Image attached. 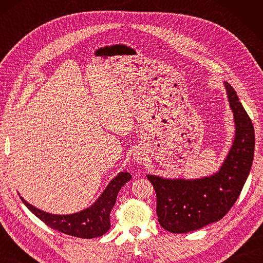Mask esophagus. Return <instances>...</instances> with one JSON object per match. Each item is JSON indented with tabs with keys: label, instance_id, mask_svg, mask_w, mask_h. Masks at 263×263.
<instances>
[{
	"label": "esophagus",
	"instance_id": "obj_1",
	"mask_svg": "<svg viewBox=\"0 0 263 263\" xmlns=\"http://www.w3.org/2000/svg\"><path fill=\"white\" fill-rule=\"evenodd\" d=\"M136 160L138 161V163L142 164L143 161H144V155L143 154H137L136 155Z\"/></svg>",
	"mask_w": 263,
	"mask_h": 263
}]
</instances>
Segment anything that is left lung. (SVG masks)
Listing matches in <instances>:
<instances>
[{
  "label": "left lung",
  "mask_w": 263,
  "mask_h": 263,
  "mask_svg": "<svg viewBox=\"0 0 263 263\" xmlns=\"http://www.w3.org/2000/svg\"><path fill=\"white\" fill-rule=\"evenodd\" d=\"M225 87L236 135L219 172L200 180L147 175L157 197L159 224L171 233H189L220 220L236 202L249 176L254 155V127L234 88L228 82Z\"/></svg>",
  "instance_id": "left-lung-1"
}]
</instances>
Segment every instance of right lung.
<instances>
[{"label": "right lung", "instance_id": "right-lung-1", "mask_svg": "<svg viewBox=\"0 0 263 263\" xmlns=\"http://www.w3.org/2000/svg\"><path fill=\"white\" fill-rule=\"evenodd\" d=\"M130 178L131 175L128 173L121 172L110 181L103 194L90 208L72 215H52L35 208L25 199L21 198V201L33 215L53 230L74 237L93 238L108 232L110 228L109 214L116 202L117 193L126 182L130 181Z\"/></svg>", "mask_w": 263, "mask_h": 263}]
</instances>
